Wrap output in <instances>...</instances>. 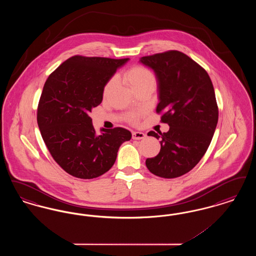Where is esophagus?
Returning a JSON list of instances; mask_svg holds the SVG:
<instances>
[{
	"label": "esophagus",
	"mask_w": 256,
	"mask_h": 256,
	"mask_svg": "<svg viewBox=\"0 0 256 256\" xmlns=\"http://www.w3.org/2000/svg\"><path fill=\"white\" fill-rule=\"evenodd\" d=\"M146 137V134L141 132H132V139L134 140H142Z\"/></svg>",
	"instance_id": "obj_1"
}]
</instances>
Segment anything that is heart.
Returning <instances> with one entry per match:
<instances>
[{
    "label": "heart",
    "instance_id": "heart-1",
    "mask_svg": "<svg viewBox=\"0 0 256 256\" xmlns=\"http://www.w3.org/2000/svg\"><path fill=\"white\" fill-rule=\"evenodd\" d=\"M126 78L132 88H137L146 84H156V76L150 69L141 65H137L130 68L126 74ZM116 82L117 78L113 76L106 82L104 88V96L110 94L112 88L116 84Z\"/></svg>",
    "mask_w": 256,
    "mask_h": 256
}]
</instances>
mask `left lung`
<instances>
[{
    "label": "left lung",
    "instance_id": "left-lung-1",
    "mask_svg": "<svg viewBox=\"0 0 256 256\" xmlns=\"http://www.w3.org/2000/svg\"><path fill=\"white\" fill-rule=\"evenodd\" d=\"M158 86V112L170 126L168 132L148 135L160 140V152L146 160V168L164 178L192 170L206 152L215 132L219 111L212 82L196 62L178 50L143 56Z\"/></svg>",
    "mask_w": 256,
    "mask_h": 256
}]
</instances>
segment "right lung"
Listing matches in <instances>:
<instances>
[{"mask_svg":"<svg viewBox=\"0 0 256 256\" xmlns=\"http://www.w3.org/2000/svg\"><path fill=\"white\" fill-rule=\"evenodd\" d=\"M130 58L74 56L46 80L37 110V124L52 158L69 174L84 180L106 172L132 134L122 128L96 134L89 116L106 82Z\"/></svg>","mask_w":256,"mask_h":256,"instance_id":"right-lung-1","label":"right lung"}]
</instances>
